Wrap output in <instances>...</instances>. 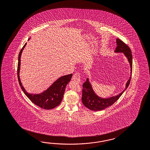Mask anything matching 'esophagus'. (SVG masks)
Instances as JSON below:
<instances>
[{"label":"esophagus","mask_w":150,"mask_h":150,"mask_svg":"<svg viewBox=\"0 0 150 150\" xmlns=\"http://www.w3.org/2000/svg\"><path fill=\"white\" fill-rule=\"evenodd\" d=\"M73 80L78 83H81V76L79 73H75L73 75Z\"/></svg>","instance_id":"34e87169"}]
</instances>
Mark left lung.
<instances>
[{"label":"left lung","instance_id":"obj_1","mask_svg":"<svg viewBox=\"0 0 150 150\" xmlns=\"http://www.w3.org/2000/svg\"><path fill=\"white\" fill-rule=\"evenodd\" d=\"M117 47L115 51V52L123 53L128 60L129 62L130 65V77L128 81L126 83V86L125 89L122 91L121 93H120L116 96H113L112 97L108 98H102L98 97L97 95L94 93L92 85L89 82L88 79H87L82 86V101L84 105L89 109L93 111H99L105 109L106 108L112 105L113 103L117 100L121 96L122 94L126 91L128 88L130 83V81L131 80L132 73V63H133V58L132 52L129 46L126 45L124 42H123L120 39H116Z\"/></svg>","mask_w":150,"mask_h":150}]
</instances>
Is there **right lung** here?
<instances>
[{
  "instance_id": "obj_1",
  "label": "right lung",
  "mask_w": 150,
  "mask_h": 150,
  "mask_svg": "<svg viewBox=\"0 0 150 150\" xmlns=\"http://www.w3.org/2000/svg\"><path fill=\"white\" fill-rule=\"evenodd\" d=\"M25 45L26 43L23 46L22 49L21 50L20 52L18 55L17 77L21 88L24 94L26 95V96L34 104L44 109H52L60 104L63 97L65 87L71 80L73 74H70L59 77L57 80L53 82L52 85L48 89L40 94H33L27 92L21 82L19 76L20 69L21 56Z\"/></svg>"
}]
</instances>
